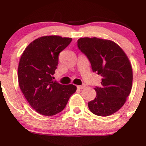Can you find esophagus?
Here are the masks:
<instances>
[{
	"label": "esophagus",
	"instance_id": "esophagus-1",
	"mask_svg": "<svg viewBox=\"0 0 146 146\" xmlns=\"http://www.w3.org/2000/svg\"><path fill=\"white\" fill-rule=\"evenodd\" d=\"M77 87H78V88H79V89H82V88H85V87H86V85H85V84L78 85V86H77Z\"/></svg>",
	"mask_w": 146,
	"mask_h": 146
}]
</instances>
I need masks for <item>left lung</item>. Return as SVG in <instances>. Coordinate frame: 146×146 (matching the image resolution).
I'll use <instances>...</instances> for the list:
<instances>
[{"label": "left lung", "instance_id": "1", "mask_svg": "<svg viewBox=\"0 0 146 146\" xmlns=\"http://www.w3.org/2000/svg\"><path fill=\"white\" fill-rule=\"evenodd\" d=\"M78 46L86 55L92 70L102 76L101 86H96V98L88 103L91 113L109 116L123 106L132 85V69L122 48L108 40L81 38Z\"/></svg>", "mask_w": 146, "mask_h": 146}]
</instances>
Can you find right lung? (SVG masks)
<instances>
[{"instance_id": "right-lung-1", "label": "right lung", "mask_w": 146, "mask_h": 146, "mask_svg": "<svg viewBox=\"0 0 146 146\" xmlns=\"http://www.w3.org/2000/svg\"><path fill=\"white\" fill-rule=\"evenodd\" d=\"M71 41L59 36L40 37L31 42L21 56L18 68L20 88L29 105L44 116L62 111L77 90L75 85L53 80L60 53Z\"/></svg>"}]
</instances>
